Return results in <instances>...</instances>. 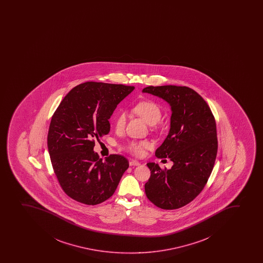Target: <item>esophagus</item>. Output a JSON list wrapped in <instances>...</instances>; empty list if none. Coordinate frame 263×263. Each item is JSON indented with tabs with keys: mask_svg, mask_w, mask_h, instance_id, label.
Returning <instances> with one entry per match:
<instances>
[{
	"mask_svg": "<svg viewBox=\"0 0 263 263\" xmlns=\"http://www.w3.org/2000/svg\"><path fill=\"white\" fill-rule=\"evenodd\" d=\"M129 164H130V166H139V165H140L139 161L136 160H130Z\"/></svg>",
	"mask_w": 263,
	"mask_h": 263,
	"instance_id": "esophagus-1",
	"label": "esophagus"
}]
</instances>
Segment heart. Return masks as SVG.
<instances>
[{
  "instance_id": "heart-1",
  "label": "heart",
  "mask_w": 263,
  "mask_h": 263,
  "mask_svg": "<svg viewBox=\"0 0 263 263\" xmlns=\"http://www.w3.org/2000/svg\"><path fill=\"white\" fill-rule=\"evenodd\" d=\"M133 113L139 116L149 125H155L160 122L162 117V110L160 106L153 101H141L133 107ZM127 115L125 112L121 110L115 118L116 129L124 130L126 124ZM150 142L147 140H137L132 139L127 141L123 149L135 156H142L145 149L150 147Z\"/></svg>"
}]
</instances>
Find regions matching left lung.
Returning a JSON list of instances; mask_svg holds the SVG:
<instances>
[{"mask_svg":"<svg viewBox=\"0 0 263 263\" xmlns=\"http://www.w3.org/2000/svg\"><path fill=\"white\" fill-rule=\"evenodd\" d=\"M143 92L171 106L170 130L155 155L174 162L170 169L146 164L151 176L145 184V195L159 208H181L201 193L212 174L217 153L214 116L203 98L185 86H149Z\"/></svg>","mask_w":263,"mask_h":263,"instance_id":"left-lung-1","label":"left lung"}]
</instances>
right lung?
<instances>
[{"mask_svg": "<svg viewBox=\"0 0 263 263\" xmlns=\"http://www.w3.org/2000/svg\"><path fill=\"white\" fill-rule=\"evenodd\" d=\"M133 86L87 82L64 97L51 117L47 145L52 168L64 192L88 205L114 194L129 161L119 154L105 160L95 153V140L108 134L109 119Z\"/></svg>", "mask_w": 263, "mask_h": 263, "instance_id": "right-lung-1", "label": "right lung"}]
</instances>
